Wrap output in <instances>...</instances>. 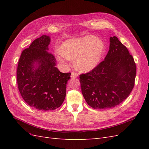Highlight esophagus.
<instances>
[{
  "instance_id": "esophagus-1",
  "label": "esophagus",
  "mask_w": 149,
  "mask_h": 149,
  "mask_svg": "<svg viewBox=\"0 0 149 149\" xmlns=\"http://www.w3.org/2000/svg\"><path fill=\"white\" fill-rule=\"evenodd\" d=\"M78 74L77 73H76V72H74V71H73L71 73V77L72 78H76V77H78Z\"/></svg>"
}]
</instances>
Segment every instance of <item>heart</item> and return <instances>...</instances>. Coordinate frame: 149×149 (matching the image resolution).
I'll list each match as a JSON object with an SVG mask.
<instances>
[{
	"label": "heart",
	"mask_w": 149,
	"mask_h": 149,
	"mask_svg": "<svg viewBox=\"0 0 149 149\" xmlns=\"http://www.w3.org/2000/svg\"><path fill=\"white\" fill-rule=\"evenodd\" d=\"M60 52L62 55L58 56L59 60H76L78 69L87 72L99 64L104 52V45L95 37L68 40L62 44Z\"/></svg>",
	"instance_id": "1"
}]
</instances>
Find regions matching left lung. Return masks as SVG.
Here are the masks:
<instances>
[{"label": "left lung", "instance_id": "obj_1", "mask_svg": "<svg viewBox=\"0 0 149 149\" xmlns=\"http://www.w3.org/2000/svg\"><path fill=\"white\" fill-rule=\"evenodd\" d=\"M136 75L133 56L118 38L111 37L104 60L88 73L79 75L84 100L96 109L118 106L132 91Z\"/></svg>", "mask_w": 149, "mask_h": 149}]
</instances>
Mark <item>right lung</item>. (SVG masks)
<instances>
[{"label":"right lung","instance_id":"right-lung-1","mask_svg":"<svg viewBox=\"0 0 149 149\" xmlns=\"http://www.w3.org/2000/svg\"><path fill=\"white\" fill-rule=\"evenodd\" d=\"M49 42L47 35L35 40L22 52L17 70L18 88L22 98L30 106L45 111L56 109L62 104L71 75L55 67V58L48 52Z\"/></svg>","mask_w":149,"mask_h":149}]
</instances>
